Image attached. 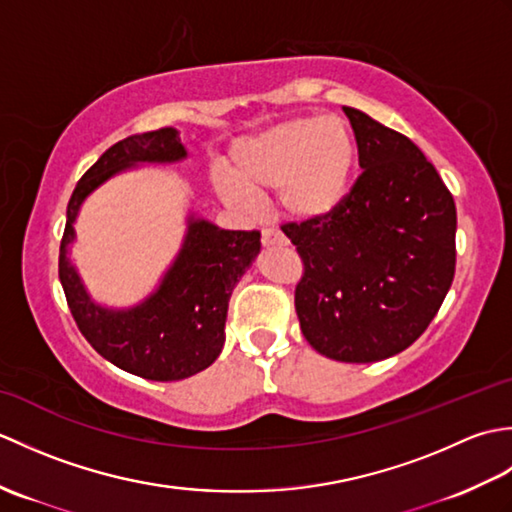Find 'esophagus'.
Segmentation results:
<instances>
[{"label": "esophagus", "instance_id": "esophagus-1", "mask_svg": "<svg viewBox=\"0 0 512 512\" xmlns=\"http://www.w3.org/2000/svg\"><path fill=\"white\" fill-rule=\"evenodd\" d=\"M262 244L264 246H286L288 239L281 235L277 228H264V231H262Z\"/></svg>", "mask_w": 512, "mask_h": 512}]
</instances>
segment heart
Listing matches in <instances>:
<instances>
[{"instance_id":"heart-1","label":"heart","mask_w":512,"mask_h":512,"mask_svg":"<svg viewBox=\"0 0 512 512\" xmlns=\"http://www.w3.org/2000/svg\"><path fill=\"white\" fill-rule=\"evenodd\" d=\"M358 160L354 132L343 118L299 116L237 140L226 176H215L217 195L246 209L248 195L277 191L281 213L303 224L328 220L352 189Z\"/></svg>"}]
</instances>
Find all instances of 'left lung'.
<instances>
[{
    "instance_id": "1",
    "label": "left lung",
    "mask_w": 512,
    "mask_h": 512,
    "mask_svg": "<svg viewBox=\"0 0 512 512\" xmlns=\"http://www.w3.org/2000/svg\"><path fill=\"white\" fill-rule=\"evenodd\" d=\"M358 145L350 195L317 224L281 226L303 262L295 308L306 341L374 363L418 339L455 275V202L436 167L394 129L343 107Z\"/></svg>"
}]
</instances>
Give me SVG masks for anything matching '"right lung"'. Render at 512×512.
<instances>
[{
    "label": "right lung",
    "instance_id": "add662e5",
    "mask_svg": "<svg viewBox=\"0 0 512 512\" xmlns=\"http://www.w3.org/2000/svg\"><path fill=\"white\" fill-rule=\"evenodd\" d=\"M182 158L187 149L173 127L118 140L76 184L59 248V279L81 334L116 367L162 383L198 374L220 356L228 299L259 255V231H224L191 215L180 253L158 290L127 310L103 308L90 299L70 262V246L83 200L107 178L138 162Z\"/></svg>",
    "mask_w": 512,
    "mask_h": 512
}]
</instances>
